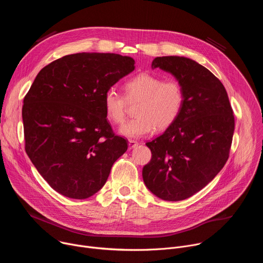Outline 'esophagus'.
Here are the masks:
<instances>
[{
	"instance_id": "obj_1",
	"label": "esophagus",
	"mask_w": 263,
	"mask_h": 263,
	"mask_svg": "<svg viewBox=\"0 0 263 263\" xmlns=\"http://www.w3.org/2000/svg\"><path fill=\"white\" fill-rule=\"evenodd\" d=\"M138 145V142L136 141V140H129V148H133V147H135V146H137Z\"/></svg>"
}]
</instances>
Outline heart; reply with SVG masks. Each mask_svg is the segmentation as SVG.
I'll list each match as a JSON object with an SVG mask.
<instances>
[{
	"instance_id": "heart-1",
	"label": "heart",
	"mask_w": 263,
	"mask_h": 263,
	"mask_svg": "<svg viewBox=\"0 0 263 263\" xmlns=\"http://www.w3.org/2000/svg\"><path fill=\"white\" fill-rule=\"evenodd\" d=\"M125 95L109 88L103 99L107 119L120 125L125 121L130 104H136V117L126 122L120 132L129 138H139L155 129L163 131L175 124L184 107L185 93L175 78L163 79L154 73L141 72L128 80Z\"/></svg>"
}]
</instances>
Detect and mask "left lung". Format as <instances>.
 <instances>
[{
  "instance_id": "1",
  "label": "left lung",
  "mask_w": 263,
  "mask_h": 263,
  "mask_svg": "<svg viewBox=\"0 0 263 263\" xmlns=\"http://www.w3.org/2000/svg\"><path fill=\"white\" fill-rule=\"evenodd\" d=\"M156 67L181 82L185 102L175 124L146 142L152 158L142 178L158 198L181 201L204 189L226 164L235 128L233 109L222 83L198 62L157 57L152 62Z\"/></svg>"
}]
</instances>
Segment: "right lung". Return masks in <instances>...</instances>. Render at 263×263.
Here are the masks:
<instances>
[{"mask_svg": "<svg viewBox=\"0 0 263 263\" xmlns=\"http://www.w3.org/2000/svg\"><path fill=\"white\" fill-rule=\"evenodd\" d=\"M114 53H78L46 65L24 98L25 149L58 194L83 200L98 193L128 148L105 115V92L134 69Z\"/></svg>", "mask_w": 263, "mask_h": 263, "instance_id": "right-lung-1", "label": "right lung"}]
</instances>
